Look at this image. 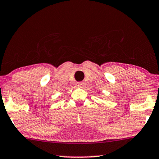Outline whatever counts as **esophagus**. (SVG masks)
Listing matches in <instances>:
<instances>
[{
	"label": "esophagus",
	"instance_id": "esophagus-1",
	"mask_svg": "<svg viewBox=\"0 0 159 159\" xmlns=\"http://www.w3.org/2000/svg\"><path fill=\"white\" fill-rule=\"evenodd\" d=\"M76 86L78 88H83L84 86V82H76Z\"/></svg>",
	"mask_w": 159,
	"mask_h": 159
}]
</instances>
